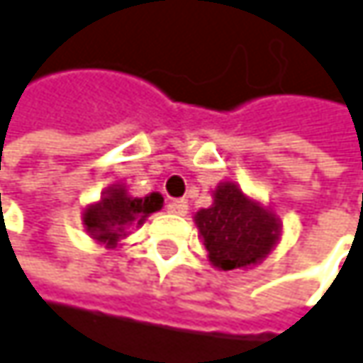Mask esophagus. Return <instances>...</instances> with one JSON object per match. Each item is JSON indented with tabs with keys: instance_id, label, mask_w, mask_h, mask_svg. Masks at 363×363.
<instances>
[{
	"instance_id": "34e87169",
	"label": "esophagus",
	"mask_w": 363,
	"mask_h": 363,
	"mask_svg": "<svg viewBox=\"0 0 363 363\" xmlns=\"http://www.w3.org/2000/svg\"><path fill=\"white\" fill-rule=\"evenodd\" d=\"M186 210H189V201L186 199H172V201H168V212H172V214H186Z\"/></svg>"
}]
</instances>
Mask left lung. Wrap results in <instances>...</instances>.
Masks as SVG:
<instances>
[{"label": "left lung", "instance_id": "left-lung-1", "mask_svg": "<svg viewBox=\"0 0 363 363\" xmlns=\"http://www.w3.org/2000/svg\"><path fill=\"white\" fill-rule=\"evenodd\" d=\"M214 203L195 214L212 267L220 271L248 269L275 248L281 223L269 206L248 197L235 182L212 191Z\"/></svg>", "mask_w": 363, "mask_h": 363}]
</instances>
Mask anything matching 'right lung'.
Returning <instances> with one entry per match:
<instances>
[{
    "mask_svg": "<svg viewBox=\"0 0 363 363\" xmlns=\"http://www.w3.org/2000/svg\"><path fill=\"white\" fill-rule=\"evenodd\" d=\"M164 197L160 193H149L145 197H132L123 184L109 186L99 201L90 203L84 214V227L92 240L115 248L117 242L130 235L132 227H138L153 212L162 210Z\"/></svg>",
    "mask_w": 363,
    "mask_h": 363,
    "instance_id": "1",
    "label": "right lung"
}]
</instances>
